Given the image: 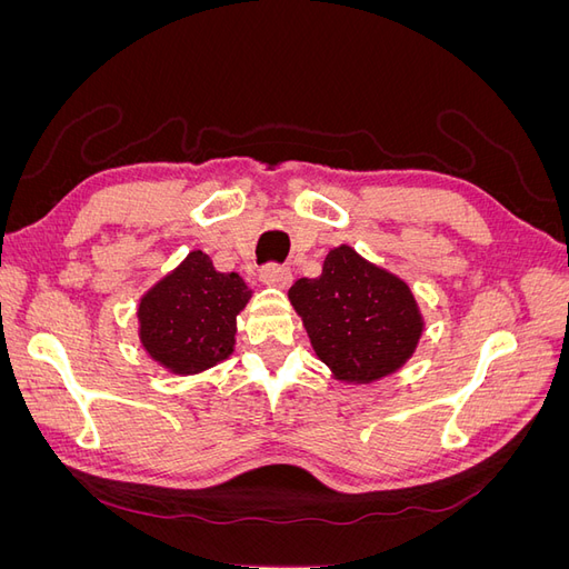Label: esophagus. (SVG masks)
<instances>
[{
    "instance_id": "obj_1",
    "label": "esophagus",
    "mask_w": 569,
    "mask_h": 569,
    "mask_svg": "<svg viewBox=\"0 0 569 569\" xmlns=\"http://www.w3.org/2000/svg\"><path fill=\"white\" fill-rule=\"evenodd\" d=\"M261 280L270 287H280V289H287L291 284V270L287 266H280V263H268L263 270H261Z\"/></svg>"
}]
</instances>
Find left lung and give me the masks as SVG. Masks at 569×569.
Segmentation results:
<instances>
[{
  "mask_svg": "<svg viewBox=\"0 0 569 569\" xmlns=\"http://www.w3.org/2000/svg\"><path fill=\"white\" fill-rule=\"evenodd\" d=\"M289 301L318 358L343 382L368 385L396 372L422 335L408 284L347 244L327 253L320 278L291 284Z\"/></svg>",
  "mask_w": 569,
  "mask_h": 569,
  "instance_id": "1",
  "label": "left lung"
}]
</instances>
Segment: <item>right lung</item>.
Returning <instances> with one entry per match:
<instances>
[{"instance_id": "1", "label": "right lung", "mask_w": 569, "mask_h": 569, "mask_svg": "<svg viewBox=\"0 0 569 569\" xmlns=\"http://www.w3.org/2000/svg\"><path fill=\"white\" fill-rule=\"evenodd\" d=\"M249 297L237 272H218L209 256L192 251L142 297V347L170 372L209 370L232 353L237 313Z\"/></svg>"}]
</instances>
